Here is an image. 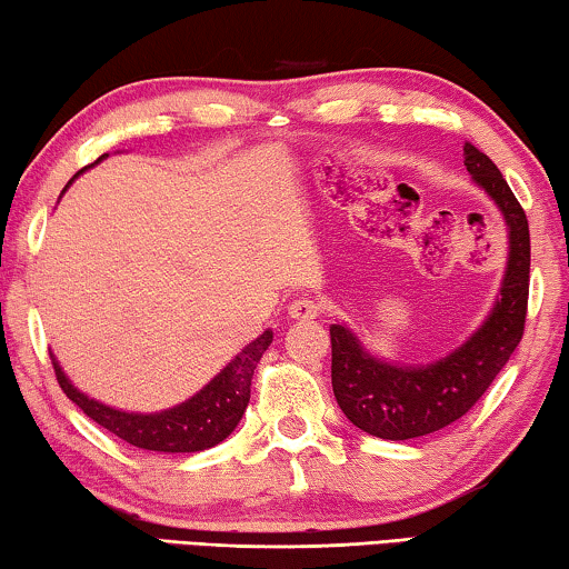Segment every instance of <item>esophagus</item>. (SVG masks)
<instances>
[{
  "mask_svg": "<svg viewBox=\"0 0 569 569\" xmlns=\"http://www.w3.org/2000/svg\"><path fill=\"white\" fill-rule=\"evenodd\" d=\"M318 316H321V302L313 298H298L290 306V318L295 321H313Z\"/></svg>",
  "mask_w": 569,
  "mask_h": 569,
  "instance_id": "obj_1",
  "label": "esophagus"
}]
</instances>
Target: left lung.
<instances>
[{
	"label": "left lung",
	"instance_id": "left-lung-1",
	"mask_svg": "<svg viewBox=\"0 0 569 569\" xmlns=\"http://www.w3.org/2000/svg\"><path fill=\"white\" fill-rule=\"evenodd\" d=\"M463 166L497 201L510 228V259L500 300L487 323L427 368L380 362L360 347L345 326L331 323V386L349 422L383 440H409L438 432L461 419L523 339L531 282V236L523 207L500 170L471 142L463 144Z\"/></svg>",
	"mask_w": 569,
	"mask_h": 569
}]
</instances>
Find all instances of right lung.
Returning <instances> with one entry per match:
<instances>
[{
  "label": "right lung",
  "mask_w": 569,
  "mask_h": 569,
  "mask_svg": "<svg viewBox=\"0 0 569 569\" xmlns=\"http://www.w3.org/2000/svg\"><path fill=\"white\" fill-rule=\"evenodd\" d=\"M106 158V154H103ZM98 158V160H103ZM271 345V331H263L251 341L204 391H199L181 407L160 411V415H127L111 407L88 399L64 378V372L51 360L57 380L69 399L88 415L92 422L106 427L116 438L127 440L129 446L160 453H197L222 442L236 430L240 417L251 401V380L261 355Z\"/></svg>",
  "instance_id": "add662e5"
}]
</instances>
